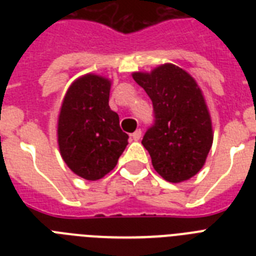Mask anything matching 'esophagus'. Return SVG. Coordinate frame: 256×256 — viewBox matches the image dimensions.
Instances as JSON below:
<instances>
[{"label": "esophagus", "instance_id": "34e87169", "mask_svg": "<svg viewBox=\"0 0 256 256\" xmlns=\"http://www.w3.org/2000/svg\"><path fill=\"white\" fill-rule=\"evenodd\" d=\"M140 136H142V130H140V128H138V130H136V132L132 134V140H140Z\"/></svg>", "mask_w": 256, "mask_h": 256}]
</instances>
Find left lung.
<instances>
[{
    "instance_id": "left-lung-1",
    "label": "left lung",
    "mask_w": 256,
    "mask_h": 256,
    "mask_svg": "<svg viewBox=\"0 0 256 256\" xmlns=\"http://www.w3.org/2000/svg\"><path fill=\"white\" fill-rule=\"evenodd\" d=\"M132 78L152 102L154 122L142 140L152 166L168 182L190 179L202 168L212 144L200 88L194 78L171 64L150 74L134 73Z\"/></svg>"
}]
</instances>
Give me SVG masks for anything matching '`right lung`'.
<instances>
[{
	"mask_svg": "<svg viewBox=\"0 0 256 256\" xmlns=\"http://www.w3.org/2000/svg\"><path fill=\"white\" fill-rule=\"evenodd\" d=\"M110 82L88 74L70 86L58 118L60 152L70 170L96 180L116 168L128 146L120 116L108 106Z\"/></svg>",
	"mask_w": 256,
	"mask_h": 256,
	"instance_id": "1",
	"label": "right lung"
}]
</instances>
